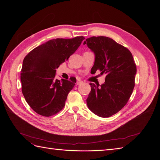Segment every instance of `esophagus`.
I'll return each instance as SVG.
<instances>
[{
    "mask_svg": "<svg viewBox=\"0 0 160 160\" xmlns=\"http://www.w3.org/2000/svg\"><path fill=\"white\" fill-rule=\"evenodd\" d=\"M82 84H83V82H82V80H78V81H77V82H76V84L78 85V86H80V85H81Z\"/></svg>",
    "mask_w": 160,
    "mask_h": 160,
    "instance_id": "1",
    "label": "esophagus"
}]
</instances>
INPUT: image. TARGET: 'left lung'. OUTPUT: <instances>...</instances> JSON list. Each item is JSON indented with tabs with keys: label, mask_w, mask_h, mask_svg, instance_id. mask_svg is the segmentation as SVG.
<instances>
[{
	"label": "left lung",
	"mask_w": 160,
	"mask_h": 160,
	"mask_svg": "<svg viewBox=\"0 0 160 160\" xmlns=\"http://www.w3.org/2000/svg\"><path fill=\"white\" fill-rule=\"evenodd\" d=\"M84 44L96 56L91 72L99 70L102 74H106L105 83L99 87L90 83L88 107L99 117H111L124 108L132 93L137 73L132 55L127 47L108 37L89 38Z\"/></svg>",
	"instance_id": "1"
}]
</instances>
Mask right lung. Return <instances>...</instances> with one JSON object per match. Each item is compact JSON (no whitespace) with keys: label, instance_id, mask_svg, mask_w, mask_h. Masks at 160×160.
<instances>
[{"label":"right lung","instance_id":"right-lung-1","mask_svg":"<svg viewBox=\"0 0 160 160\" xmlns=\"http://www.w3.org/2000/svg\"><path fill=\"white\" fill-rule=\"evenodd\" d=\"M85 38H57L35 47L23 61L20 79L26 102L40 115L50 117L61 111L76 82L55 79L56 69L67 61Z\"/></svg>","mask_w":160,"mask_h":160}]
</instances>
